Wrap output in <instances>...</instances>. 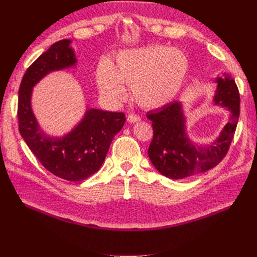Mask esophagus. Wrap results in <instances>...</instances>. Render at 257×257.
Returning <instances> with one entry per match:
<instances>
[{
    "label": "esophagus",
    "instance_id": "esophagus-1",
    "mask_svg": "<svg viewBox=\"0 0 257 257\" xmlns=\"http://www.w3.org/2000/svg\"><path fill=\"white\" fill-rule=\"evenodd\" d=\"M127 121L131 122V123L138 122V121H141V116L137 115V114H134V113H131V114H128V116H127Z\"/></svg>",
    "mask_w": 257,
    "mask_h": 257
}]
</instances>
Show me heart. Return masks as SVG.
<instances>
[{"label":"heart","mask_w":257,"mask_h":257,"mask_svg":"<svg viewBox=\"0 0 257 257\" xmlns=\"http://www.w3.org/2000/svg\"><path fill=\"white\" fill-rule=\"evenodd\" d=\"M188 71L189 60L182 51L155 45L120 53L114 63L98 69L96 84L112 103L125 98L124 88H131L139 106L157 109L176 97Z\"/></svg>","instance_id":"heart-1"}]
</instances>
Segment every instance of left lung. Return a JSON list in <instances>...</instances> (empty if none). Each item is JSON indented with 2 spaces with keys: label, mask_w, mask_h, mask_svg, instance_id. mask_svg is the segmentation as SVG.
<instances>
[{
  "label": "left lung",
  "mask_w": 257,
  "mask_h": 257,
  "mask_svg": "<svg viewBox=\"0 0 257 257\" xmlns=\"http://www.w3.org/2000/svg\"><path fill=\"white\" fill-rule=\"evenodd\" d=\"M216 77L213 104L229 111L220 135L209 144H197L188 135L180 100L147 113L152 121L153 139L148 155L153 166L169 179H183L215 167L226 155L234 138L240 113V96L235 80L224 73Z\"/></svg>",
  "instance_id": "8db88e82"
}]
</instances>
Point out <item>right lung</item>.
I'll list each match as a JSON object with an SVG mask.
<instances>
[{
	"label": "right lung",
	"instance_id": "add662e5",
	"mask_svg": "<svg viewBox=\"0 0 257 257\" xmlns=\"http://www.w3.org/2000/svg\"><path fill=\"white\" fill-rule=\"evenodd\" d=\"M71 40H62L38 57L23 76L19 88V132L42 165L68 181H82L102 166L113 137L125 122L122 112L88 108L67 134L50 136L41 128L31 105L33 88L48 74L75 67L77 59Z\"/></svg>",
	"mask_w": 257,
	"mask_h": 257
}]
</instances>
